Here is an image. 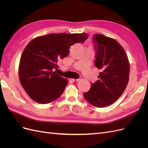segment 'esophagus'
Instances as JSON below:
<instances>
[{
	"label": "esophagus",
	"instance_id": "1",
	"mask_svg": "<svg viewBox=\"0 0 148 148\" xmlns=\"http://www.w3.org/2000/svg\"><path fill=\"white\" fill-rule=\"evenodd\" d=\"M71 80H72L73 82H78L79 80V79H75V78H73V79H71Z\"/></svg>",
	"mask_w": 148,
	"mask_h": 148
}]
</instances>
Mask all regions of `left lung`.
I'll list each match as a JSON object with an SVG mask.
<instances>
[{
    "label": "left lung",
    "instance_id": "left-lung-1",
    "mask_svg": "<svg viewBox=\"0 0 148 148\" xmlns=\"http://www.w3.org/2000/svg\"><path fill=\"white\" fill-rule=\"evenodd\" d=\"M96 48L95 65L101 70L99 80L91 83L89 90L83 94L94 106L104 107L117 101L126 88L130 75V63L123 47L115 39L95 34Z\"/></svg>",
    "mask_w": 148,
    "mask_h": 148
}]
</instances>
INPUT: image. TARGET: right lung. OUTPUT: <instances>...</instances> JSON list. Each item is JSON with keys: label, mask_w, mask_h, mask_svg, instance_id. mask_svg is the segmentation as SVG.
Listing matches in <instances>:
<instances>
[{"label": "right lung", "mask_w": 148, "mask_h": 148, "mask_svg": "<svg viewBox=\"0 0 148 148\" xmlns=\"http://www.w3.org/2000/svg\"><path fill=\"white\" fill-rule=\"evenodd\" d=\"M88 35L49 34L34 38L22 53L18 67L20 82L28 95L39 104L58 99L68 84V79L53 71L58 60L69 55L70 46L83 42Z\"/></svg>", "instance_id": "right-lung-1"}]
</instances>
